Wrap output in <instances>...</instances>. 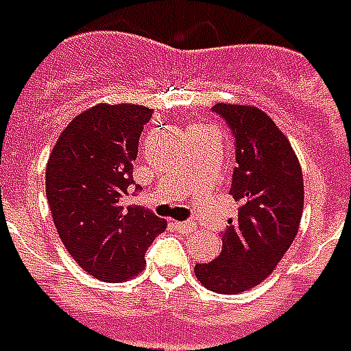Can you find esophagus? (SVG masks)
Wrapping results in <instances>:
<instances>
[{
    "label": "esophagus",
    "mask_w": 351,
    "mask_h": 351,
    "mask_svg": "<svg viewBox=\"0 0 351 351\" xmlns=\"http://www.w3.org/2000/svg\"><path fill=\"white\" fill-rule=\"evenodd\" d=\"M173 228H175L176 231H182V233H190V231H193L197 226H195L193 221H173Z\"/></svg>",
    "instance_id": "esophagus-1"
}]
</instances>
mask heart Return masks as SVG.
Masks as SVG:
<instances>
[{
    "instance_id": "heart-1",
    "label": "heart",
    "mask_w": 351,
    "mask_h": 351,
    "mask_svg": "<svg viewBox=\"0 0 351 351\" xmlns=\"http://www.w3.org/2000/svg\"><path fill=\"white\" fill-rule=\"evenodd\" d=\"M193 130H197V128H193Z\"/></svg>"
}]
</instances>
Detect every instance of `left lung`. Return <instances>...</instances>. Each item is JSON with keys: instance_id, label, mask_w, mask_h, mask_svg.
<instances>
[{"instance_id": "1", "label": "left lung", "mask_w": 351, "mask_h": 351, "mask_svg": "<svg viewBox=\"0 0 351 351\" xmlns=\"http://www.w3.org/2000/svg\"><path fill=\"white\" fill-rule=\"evenodd\" d=\"M213 110L235 137L231 195L239 218L221 235V254L195 265V276L216 293H243L271 274L299 231L304 203L301 163L269 114L252 105L218 103Z\"/></svg>"}]
</instances>
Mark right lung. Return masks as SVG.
Returning <instances> with one entry per match:
<instances>
[{"instance_id": "obj_1", "label": "right lung", "mask_w": 351, "mask_h": 351, "mask_svg": "<svg viewBox=\"0 0 351 351\" xmlns=\"http://www.w3.org/2000/svg\"><path fill=\"white\" fill-rule=\"evenodd\" d=\"M152 108L99 103L75 116L50 152L47 199L62 243L93 278L123 282L145 269V252L167 221L125 206L141 131Z\"/></svg>"}]
</instances>
